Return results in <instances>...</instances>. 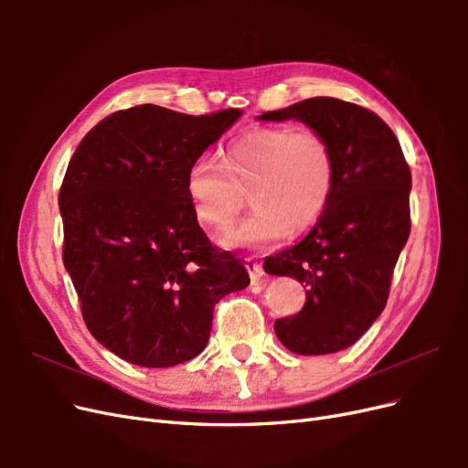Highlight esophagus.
Wrapping results in <instances>:
<instances>
[{
  "label": "esophagus",
  "mask_w": 468,
  "mask_h": 468,
  "mask_svg": "<svg viewBox=\"0 0 468 468\" xmlns=\"http://www.w3.org/2000/svg\"><path fill=\"white\" fill-rule=\"evenodd\" d=\"M248 271H250V277H251V281H260L265 273H263V265L260 263V261H251V260H248Z\"/></svg>",
  "instance_id": "1"
}]
</instances>
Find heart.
I'll return each mask as SVG.
<instances>
[{"label":"heart","instance_id":"obj_1","mask_svg":"<svg viewBox=\"0 0 468 468\" xmlns=\"http://www.w3.org/2000/svg\"><path fill=\"white\" fill-rule=\"evenodd\" d=\"M335 187V158L328 140L313 129L253 126L234 136L220 164L197 160L186 176L195 220L224 232L250 203L251 215L224 236V246L261 250L304 232L324 217Z\"/></svg>","mask_w":468,"mask_h":468}]
</instances>
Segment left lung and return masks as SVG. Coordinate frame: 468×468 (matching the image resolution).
<instances>
[{
    "label": "left lung",
    "mask_w": 468,
    "mask_h": 468,
    "mask_svg": "<svg viewBox=\"0 0 468 468\" xmlns=\"http://www.w3.org/2000/svg\"><path fill=\"white\" fill-rule=\"evenodd\" d=\"M260 119L301 121L334 150L335 187L324 217L303 242L265 258L263 269L306 287L301 313L275 320L281 344L299 356L335 353L356 344L387 306L410 236L412 174L390 126L356 103L313 97Z\"/></svg>",
    "instance_id": "8db88e82"
}]
</instances>
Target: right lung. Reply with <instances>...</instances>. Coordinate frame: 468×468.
I'll return each mask as SVG.
<instances>
[{
  "instance_id": "add662e5",
  "label": "right lung",
  "mask_w": 468,
  "mask_h": 468,
  "mask_svg": "<svg viewBox=\"0 0 468 468\" xmlns=\"http://www.w3.org/2000/svg\"><path fill=\"white\" fill-rule=\"evenodd\" d=\"M242 115L117 111L83 136L60 187L64 267L99 344L140 367L205 349L215 304L250 285L246 267L210 244L186 193L191 164Z\"/></svg>"
}]
</instances>
